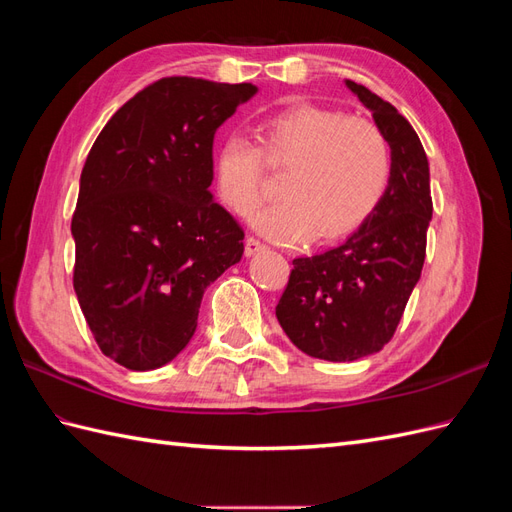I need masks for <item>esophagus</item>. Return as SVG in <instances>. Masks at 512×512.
<instances>
[{"instance_id":"obj_1","label":"esophagus","mask_w":512,"mask_h":512,"mask_svg":"<svg viewBox=\"0 0 512 512\" xmlns=\"http://www.w3.org/2000/svg\"><path fill=\"white\" fill-rule=\"evenodd\" d=\"M262 250H265V245H262L258 239L250 237V239L245 241V256H254V254H258Z\"/></svg>"}]
</instances>
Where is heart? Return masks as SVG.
<instances>
[{"label": "heart", "instance_id": "heart-1", "mask_svg": "<svg viewBox=\"0 0 512 512\" xmlns=\"http://www.w3.org/2000/svg\"><path fill=\"white\" fill-rule=\"evenodd\" d=\"M258 134L265 162L288 166L277 183L280 200L252 218V226L277 243L346 237L378 209L389 190L391 145L367 119L316 104H292L262 119ZM213 179L224 203L247 215L262 198L258 149L241 134L226 136L215 149Z\"/></svg>", "mask_w": 512, "mask_h": 512}]
</instances>
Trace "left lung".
I'll return each instance as SVG.
<instances>
[{
	"mask_svg": "<svg viewBox=\"0 0 512 512\" xmlns=\"http://www.w3.org/2000/svg\"><path fill=\"white\" fill-rule=\"evenodd\" d=\"M346 87L391 145L389 190L342 245L292 260L275 307L294 346L333 363L376 354L393 337L423 271L433 213L429 162L408 119L367 87L348 79Z\"/></svg>",
	"mask_w": 512,
	"mask_h": 512,
	"instance_id": "obj_1",
	"label": "left lung"
}]
</instances>
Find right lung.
Returning a JSON list of instances; mask_svg holds the SVG:
<instances>
[{"label": "right lung", "instance_id": "obj_1", "mask_svg": "<svg viewBox=\"0 0 512 512\" xmlns=\"http://www.w3.org/2000/svg\"><path fill=\"white\" fill-rule=\"evenodd\" d=\"M258 94L170 76L123 104L85 160L72 218L74 292L100 350L132 371L188 346L207 286L243 256L213 200V138Z\"/></svg>", "mask_w": 512, "mask_h": 512}]
</instances>
